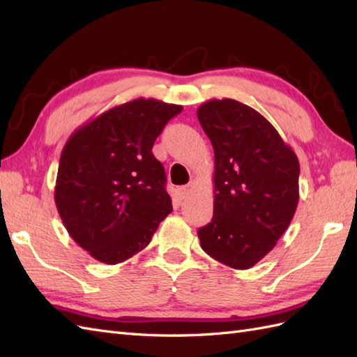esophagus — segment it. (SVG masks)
I'll use <instances>...</instances> for the list:
<instances>
[{
  "label": "esophagus",
  "instance_id": "34e87169",
  "mask_svg": "<svg viewBox=\"0 0 357 357\" xmlns=\"http://www.w3.org/2000/svg\"><path fill=\"white\" fill-rule=\"evenodd\" d=\"M192 188H194V185H192V181L189 185H185V186H180L178 188V195L181 197V199H186V197L191 194V191H192Z\"/></svg>",
  "mask_w": 357,
  "mask_h": 357
}]
</instances>
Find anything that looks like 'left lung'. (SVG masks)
Listing matches in <instances>:
<instances>
[{
    "label": "left lung",
    "mask_w": 357,
    "mask_h": 357,
    "mask_svg": "<svg viewBox=\"0 0 357 357\" xmlns=\"http://www.w3.org/2000/svg\"><path fill=\"white\" fill-rule=\"evenodd\" d=\"M197 117L215 157L213 218L199 229L202 249L245 271L275 248L295 215L298 157L263 114L238 100H208Z\"/></svg>",
    "instance_id": "obj_1"
}]
</instances>
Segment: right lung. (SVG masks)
I'll use <instances>...</instances> for the list:
<instances>
[{
    "label": "right lung",
    "instance_id": "1",
    "mask_svg": "<svg viewBox=\"0 0 357 357\" xmlns=\"http://www.w3.org/2000/svg\"><path fill=\"white\" fill-rule=\"evenodd\" d=\"M183 107L137 98L107 109L62 149L54 203L71 238L105 264L144 250L172 202L153 145Z\"/></svg>",
    "mask_w": 357,
    "mask_h": 357
}]
</instances>
